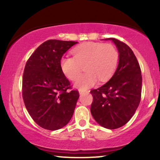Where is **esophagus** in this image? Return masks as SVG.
<instances>
[{
	"mask_svg": "<svg viewBox=\"0 0 160 160\" xmlns=\"http://www.w3.org/2000/svg\"><path fill=\"white\" fill-rule=\"evenodd\" d=\"M78 92H79L80 94H83V93H88V91L87 90H84V89H79L78 90Z\"/></svg>",
	"mask_w": 160,
	"mask_h": 160,
	"instance_id": "34e87169",
	"label": "esophagus"
}]
</instances>
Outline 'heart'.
Segmentation results:
<instances>
[{
  "instance_id": "heart-1",
  "label": "heart",
  "mask_w": 160,
  "mask_h": 160,
  "mask_svg": "<svg viewBox=\"0 0 160 160\" xmlns=\"http://www.w3.org/2000/svg\"><path fill=\"white\" fill-rule=\"evenodd\" d=\"M73 57L64 56L60 60L61 69L70 80H76L82 66L86 71L75 82V86L85 89L100 82L108 80L118 66L119 54L111 43L86 42L72 49Z\"/></svg>"
}]
</instances>
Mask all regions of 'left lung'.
Returning <instances> with one entry per match:
<instances>
[{"mask_svg":"<svg viewBox=\"0 0 160 160\" xmlns=\"http://www.w3.org/2000/svg\"><path fill=\"white\" fill-rule=\"evenodd\" d=\"M119 53L114 74L102 87L92 89L91 113L105 128L113 130L128 123L134 115L141 98V67L132 50L118 39L109 38Z\"/></svg>","mask_w":160,"mask_h":160,"instance_id":"8db88e82","label":"left lung"}]
</instances>
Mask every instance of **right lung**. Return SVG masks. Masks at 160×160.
Returning <instances> with one entry per match:
<instances>
[{"label": "right lung", "mask_w": 160, "mask_h": 160, "mask_svg": "<svg viewBox=\"0 0 160 160\" xmlns=\"http://www.w3.org/2000/svg\"><path fill=\"white\" fill-rule=\"evenodd\" d=\"M76 41L48 40L37 48L25 64L22 98L36 123L46 130H57L68 123L79 93L61 69L60 60Z\"/></svg>", "instance_id": "obj_1"}]
</instances>
